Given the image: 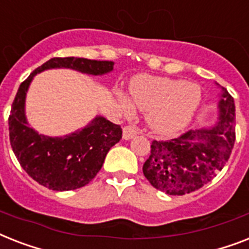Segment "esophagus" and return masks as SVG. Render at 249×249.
<instances>
[{
    "label": "esophagus",
    "instance_id": "obj_1",
    "mask_svg": "<svg viewBox=\"0 0 249 249\" xmlns=\"http://www.w3.org/2000/svg\"><path fill=\"white\" fill-rule=\"evenodd\" d=\"M138 134V130L135 128H133V126H124V129H123V138L125 139V141H129V139L134 138L135 135Z\"/></svg>",
    "mask_w": 249,
    "mask_h": 249
}]
</instances>
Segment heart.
Listing matches in <instances>:
<instances>
[{
	"mask_svg": "<svg viewBox=\"0 0 249 249\" xmlns=\"http://www.w3.org/2000/svg\"><path fill=\"white\" fill-rule=\"evenodd\" d=\"M130 98L120 96L126 112L134 107L145 112L148 128L157 134H173L187 126L202 102V89L196 83L165 76L142 75L131 83Z\"/></svg>",
	"mask_w": 249,
	"mask_h": 249,
	"instance_id": "1",
	"label": "heart"
}]
</instances>
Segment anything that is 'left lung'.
Listing matches in <instances>:
<instances>
[{
  "label": "left lung",
  "mask_w": 249,
  "mask_h": 249,
  "mask_svg": "<svg viewBox=\"0 0 249 249\" xmlns=\"http://www.w3.org/2000/svg\"><path fill=\"white\" fill-rule=\"evenodd\" d=\"M221 89L217 121L170 141H153L143 174L152 187L170 196L197 191L223 170L235 142V105Z\"/></svg>",
  "instance_id": "left-lung-1"
}]
</instances>
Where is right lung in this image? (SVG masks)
Listing matches in <instances>:
<instances>
[{
  "instance_id": "add662e5",
  "label": "right lung",
  "mask_w": 249,
  "mask_h": 249,
  "mask_svg": "<svg viewBox=\"0 0 249 249\" xmlns=\"http://www.w3.org/2000/svg\"><path fill=\"white\" fill-rule=\"evenodd\" d=\"M50 69H71L88 75H105L114 70V62L82 57L51 58L20 84L11 106L10 143L21 167L48 189L72 191L84 187L96 177L107 152L121 139L123 129L97 115L84 128L64 137H48L34 130L26 120V92L34 76Z\"/></svg>"
}]
</instances>
